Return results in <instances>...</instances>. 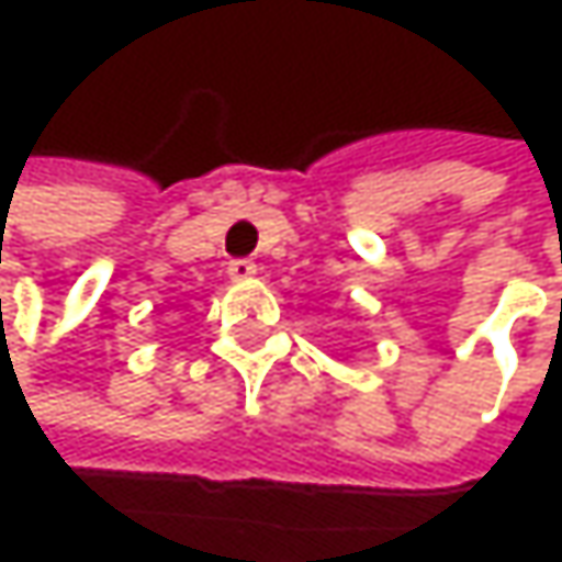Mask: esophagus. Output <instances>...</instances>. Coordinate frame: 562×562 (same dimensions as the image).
Returning a JSON list of instances; mask_svg holds the SVG:
<instances>
[{"label":"esophagus","instance_id":"34e87169","mask_svg":"<svg viewBox=\"0 0 562 562\" xmlns=\"http://www.w3.org/2000/svg\"><path fill=\"white\" fill-rule=\"evenodd\" d=\"M227 277L234 282L254 280V277H257V263H254V260H231V263H227Z\"/></svg>","mask_w":562,"mask_h":562}]
</instances>
